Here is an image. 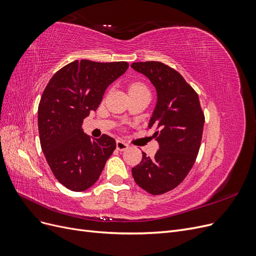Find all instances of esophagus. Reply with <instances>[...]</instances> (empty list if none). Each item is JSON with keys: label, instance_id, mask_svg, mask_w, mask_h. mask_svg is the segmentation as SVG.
<instances>
[{"label": "esophagus", "instance_id": "1", "mask_svg": "<svg viewBox=\"0 0 256 256\" xmlns=\"http://www.w3.org/2000/svg\"><path fill=\"white\" fill-rule=\"evenodd\" d=\"M128 147H129L128 144H126L125 142H122V141H118V142H116V150H120V152L126 150Z\"/></svg>", "mask_w": 256, "mask_h": 256}]
</instances>
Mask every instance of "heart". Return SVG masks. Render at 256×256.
Here are the masks:
<instances>
[{
	"instance_id": "heart-1",
	"label": "heart",
	"mask_w": 256,
	"mask_h": 256,
	"mask_svg": "<svg viewBox=\"0 0 256 256\" xmlns=\"http://www.w3.org/2000/svg\"><path fill=\"white\" fill-rule=\"evenodd\" d=\"M140 90H147L145 85L141 82H134L129 86V92H140Z\"/></svg>"
}]
</instances>
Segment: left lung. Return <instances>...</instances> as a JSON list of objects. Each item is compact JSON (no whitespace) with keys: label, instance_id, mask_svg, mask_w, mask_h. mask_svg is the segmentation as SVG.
<instances>
[{"label":"left lung","instance_id":"1","mask_svg":"<svg viewBox=\"0 0 256 256\" xmlns=\"http://www.w3.org/2000/svg\"><path fill=\"white\" fill-rule=\"evenodd\" d=\"M134 70L150 80L157 90V104L148 127L159 143L154 158L143 152L140 164L132 168L134 182L150 194L176 188L194 164L202 141L204 113L196 92L182 76L160 62H138Z\"/></svg>","mask_w":256,"mask_h":256}]
</instances>
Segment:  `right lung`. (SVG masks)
<instances>
[{"label": "right lung", "mask_w": 256, "mask_h": 256, "mask_svg": "<svg viewBox=\"0 0 256 256\" xmlns=\"http://www.w3.org/2000/svg\"><path fill=\"white\" fill-rule=\"evenodd\" d=\"M128 67L127 62L74 60L52 76L42 92L38 106L42 150L53 175L69 190L90 188L116 148L113 138H92L82 124Z\"/></svg>", "instance_id": "1"}]
</instances>
